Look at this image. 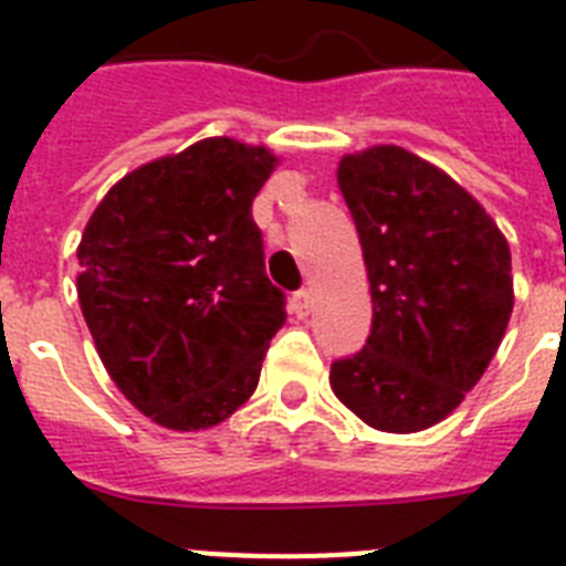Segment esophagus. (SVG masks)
<instances>
[{
  "label": "esophagus",
  "mask_w": 566,
  "mask_h": 566,
  "mask_svg": "<svg viewBox=\"0 0 566 566\" xmlns=\"http://www.w3.org/2000/svg\"><path fill=\"white\" fill-rule=\"evenodd\" d=\"M311 311V291L308 287H302V291L293 293V314L296 317H308Z\"/></svg>",
  "instance_id": "esophagus-1"
}]
</instances>
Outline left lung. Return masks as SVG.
<instances>
[{
  "instance_id": "obj_1",
  "label": "left lung",
  "mask_w": 566,
  "mask_h": 566,
  "mask_svg": "<svg viewBox=\"0 0 566 566\" xmlns=\"http://www.w3.org/2000/svg\"><path fill=\"white\" fill-rule=\"evenodd\" d=\"M337 185L361 240L373 326L361 353L332 364V390L373 429H429L500 349L514 308L509 243L461 185L399 146L346 155Z\"/></svg>"
}]
</instances>
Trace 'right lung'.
<instances>
[{"label": "right lung", "mask_w": 566, "mask_h": 566, "mask_svg": "<svg viewBox=\"0 0 566 566\" xmlns=\"http://www.w3.org/2000/svg\"><path fill=\"white\" fill-rule=\"evenodd\" d=\"M273 167L264 146L208 137L128 172L84 229L93 344L128 402L167 429H208L247 402L287 319L252 220Z\"/></svg>", "instance_id": "add662e5"}]
</instances>
